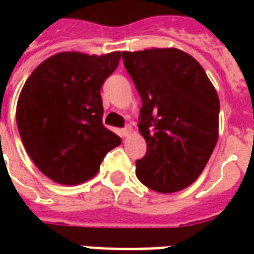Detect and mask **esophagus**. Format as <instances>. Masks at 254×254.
I'll list each match as a JSON object with an SVG mask.
<instances>
[{"label":"esophagus","instance_id":"1","mask_svg":"<svg viewBox=\"0 0 254 254\" xmlns=\"http://www.w3.org/2000/svg\"><path fill=\"white\" fill-rule=\"evenodd\" d=\"M132 127H130V125H127V127H122L121 129V136L122 137H127V136H129V134H130V133H132Z\"/></svg>","mask_w":254,"mask_h":254}]
</instances>
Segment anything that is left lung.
I'll return each instance as SVG.
<instances>
[{
  "label": "left lung",
  "mask_w": 254,
  "mask_h": 254,
  "mask_svg": "<svg viewBox=\"0 0 254 254\" xmlns=\"http://www.w3.org/2000/svg\"><path fill=\"white\" fill-rule=\"evenodd\" d=\"M140 94L138 130L147 154L136 176L159 193L182 190L196 181L219 137V98L200 64L180 49L122 53Z\"/></svg>",
  "instance_id": "left-lung-1"
}]
</instances>
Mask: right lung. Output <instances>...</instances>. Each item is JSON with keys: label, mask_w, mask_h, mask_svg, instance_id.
I'll return each mask as SVG.
<instances>
[{"label": "right lung", "mask_w": 254, "mask_h": 254, "mask_svg": "<svg viewBox=\"0 0 254 254\" xmlns=\"http://www.w3.org/2000/svg\"><path fill=\"white\" fill-rule=\"evenodd\" d=\"M121 52L54 54L27 78L16 107L20 137L36 167L52 181L78 185L99 171L105 155L121 144L102 122L100 88Z\"/></svg>", "instance_id": "right-lung-1"}]
</instances>
